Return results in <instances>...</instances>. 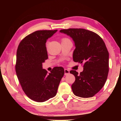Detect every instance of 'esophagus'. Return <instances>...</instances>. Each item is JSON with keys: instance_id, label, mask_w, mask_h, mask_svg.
<instances>
[{"instance_id": "1", "label": "esophagus", "mask_w": 121, "mask_h": 121, "mask_svg": "<svg viewBox=\"0 0 121 121\" xmlns=\"http://www.w3.org/2000/svg\"><path fill=\"white\" fill-rule=\"evenodd\" d=\"M69 73H70V71L68 70V69H65V75H68V74H69Z\"/></svg>"}]
</instances>
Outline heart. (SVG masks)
<instances>
[{"label": "heart", "mask_w": 121, "mask_h": 121, "mask_svg": "<svg viewBox=\"0 0 121 121\" xmlns=\"http://www.w3.org/2000/svg\"><path fill=\"white\" fill-rule=\"evenodd\" d=\"M69 39L68 38H66V37H63V38H62V39H61V42H64V41H65V40H68Z\"/></svg>", "instance_id": "obj_1"}]
</instances>
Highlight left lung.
Here are the masks:
<instances>
[{"label": "left lung", "instance_id": "obj_1", "mask_svg": "<svg viewBox=\"0 0 121 121\" xmlns=\"http://www.w3.org/2000/svg\"><path fill=\"white\" fill-rule=\"evenodd\" d=\"M75 43L73 61L83 64L84 70L78 74L71 70L75 81L72 85L74 94L82 98L95 96L103 87L109 73V52L101 37L96 33L83 29L61 30Z\"/></svg>", "mask_w": 121, "mask_h": 121}]
</instances>
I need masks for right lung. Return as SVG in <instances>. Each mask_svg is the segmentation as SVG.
<instances>
[{
  "mask_svg": "<svg viewBox=\"0 0 121 121\" xmlns=\"http://www.w3.org/2000/svg\"><path fill=\"white\" fill-rule=\"evenodd\" d=\"M56 31L37 30L24 37L17 47V75L23 91L33 101L44 102L55 97L65 74L61 66L53 68L50 73L42 69L48 59L46 41Z\"/></svg>",
  "mask_w": 121,
  "mask_h": 121,
  "instance_id": "add662e5",
  "label": "right lung"
}]
</instances>
